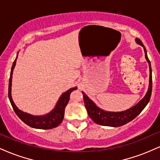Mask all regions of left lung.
I'll return each instance as SVG.
<instances>
[{"label": "left lung", "mask_w": 160, "mask_h": 160, "mask_svg": "<svg viewBox=\"0 0 160 160\" xmlns=\"http://www.w3.org/2000/svg\"><path fill=\"white\" fill-rule=\"evenodd\" d=\"M135 42L144 48L145 58H146L147 62H148V65H149L150 78L148 92H147L144 98L141 99L138 103L134 105L133 107L126 110V111L119 112L104 111V110L98 107L92 100H91L83 92H82V95H83L84 104H85L88 115L95 123L102 125V126H111V127H118V126H123V125L128 123V122L134 120L144 110V108L146 107L147 104L149 102L152 92V70L151 66H150V62L148 59L146 48H145L142 42L141 41V40L139 38H136Z\"/></svg>", "instance_id": "1"}]
</instances>
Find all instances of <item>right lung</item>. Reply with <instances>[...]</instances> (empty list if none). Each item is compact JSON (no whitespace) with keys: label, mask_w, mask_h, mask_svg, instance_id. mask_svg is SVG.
Here are the masks:
<instances>
[{"label":"right lung","mask_w":160,"mask_h":160,"mask_svg":"<svg viewBox=\"0 0 160 160\" xmlns=\"http://www.w3.org/2000/svg\"><path fill=\"white\" fill-rule=\"evenodd\" d=\"M18 53H19V52H17V56H16V58L15 59V61L13 62V64H12V68H11L10 80H9L8 96L14 111H15L16 115L21 119L22 121H23L25 124H27L28 126H31L32 128H39V129H50V128L57 127L58 125H60V123H61L64 119L65 108L69 102L70 95H71V93L73 91L76 90L78 89V87L76 86V87L71 88L68 91L62 93L60 98H58L55 108L50 112L46 113L44 115H32L21 111V110H19V108L16 107V105L14 103L13 100L12 98V95H11L12 73H13L14 68H15L16 64Z\"/></svg>","instance_id":"1"}]
</instances>
